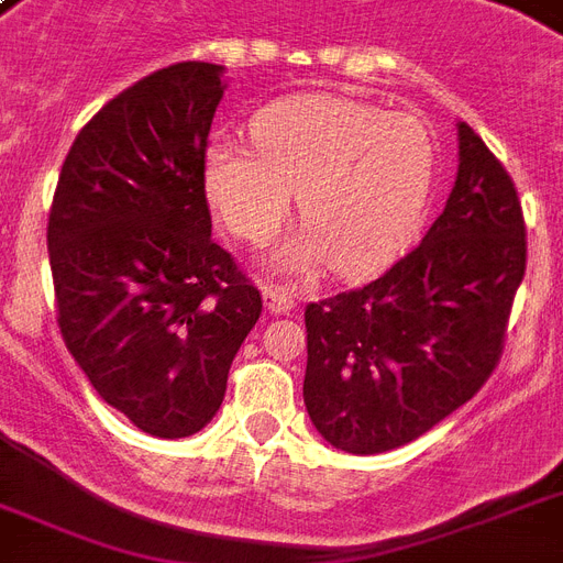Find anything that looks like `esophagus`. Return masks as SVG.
I'll return each instance as SVG.
<instances>
[{
    "mask_svg": "<svg viewBox=\"0 0 563 563\" xmlns=\"http://www.w3.org/2000/svg\"><path fill=\"white\" fill-rule=\"evenodd\" d=\"M263 303L272 316H289L291 309H295L291 291H286L283 286H274V283H265L263 286Z\"/></svg>",
    "mask_w": 563,
    "mask_h": 563,
    "instance_id": "34e87169",
    "label": "esophagus"
}]
</instances>
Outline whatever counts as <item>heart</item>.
Here are the masks:
<instances>
[{"instance_id":"heart-1","label":"heart","mask_w":563,"mask_h":563,"mask_svg":"<svg viewBox=\"0 0 563 563\" xmlns=\"http://www.w3.org/2000/svg\"><path fill=\"white\" fill-rule=\"evenodd\" d=\"M254 140L212 136L203 189L221 224L245 242L272 239L298 192L307 224L274 247V272L333 265L360 277L418 233L435 180V143L418 117L344 96H291L254 119Z\"/></svg>"}]
</instances>
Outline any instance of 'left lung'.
I'll return each mask as SVG.
<instances>
[{
  "instance_id": "1",
  "label": "left lung",
  "mask_w": 563,
  "mask_h": 563,
  "mask_svg": "<svg viewBox=\"0 0 563 563\" xmlns=\"http://www.w3.org/2000/svg\"><path fill=\"white\" fill-rule=\"evenodd\" d=\"M444 212L383 277L307 307L303 402L335 450L374 455L453 415L497 368L526 274L517 189L459 122Z\"/></svg>"
}]
</instances>
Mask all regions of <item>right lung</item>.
<instances>
[{
	"label": "right lung",
	"instance_id": "add662e5",
	"mask_svg": "<svg viewBox=\"0 0 563 563\" xmlns=\"http://www.w3.org/2000/svg\"><path fill=\"white\" fill-rule=\"evenodd\" d=\"M224 66L187 60L119 92L75 136L48 212L66 351L101 400L157 438L201 432L263 312L212 242L203 148Z\"/></svg>",
	"mask_w": 563,
	"mask_h": 563
}]
</instances>
